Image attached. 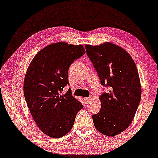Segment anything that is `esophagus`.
<instances>
[{
  "label": "esophagus",
  "mask_w": 158,
  "mask_h": 158,
  "mask_svg": "<svg viewBox=\"0 0 158 158\" xmlns=\"http://www.w3.org/2000/svg\"><path fill=\"white\" fill-rule=\"evenodd\" d=\"M89 100H90V98H84V102L86 103V104L89 103Z\"/></svg>",
  "instance_id": "esophagus-1"
}]
</instances>
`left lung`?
<instances>
[{
	"label": "left lung",
	"instance_id": "1",
	"mask_svg": "<svg viewBox=\"0 0 158 158\" xmlns=\"http://www.w3.org/2000/svg\"><path fill=\"white\" fill-rule=\"evenodd\" d=\"M86 54L95 67L101 83L110 87L99 96L98 114L93 115L94 126L109 137L129 127L141 98L139 74L133 58L123 48L111 42L86 44Z\"/></svg>",
	"mask_w": 158,
	"mask_h": 158
}]
</instances>
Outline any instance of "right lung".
Here are the masks:
<instances>
[{
  "label": "right lung",
  "mask_w": 158,
  "mask_h": 158,
  "mask_svg": "<svg viewBox=\"0 0 158 158\" xmlns=\"http://www.w3.org/2000/svg\"><path fill=\"white\" fill-rule=\"evenodd\" d=\"M85 52L81 44L56 42L41 49L27 68L23 84L25 101L38 128L49 137L59 138L69 133L83 108L71 89L61 92L69 84V66Z\"/></svg>",
  "instance_id": "1"
}]
</instances>
